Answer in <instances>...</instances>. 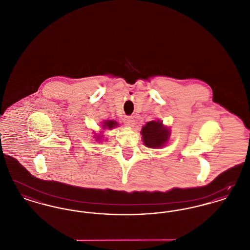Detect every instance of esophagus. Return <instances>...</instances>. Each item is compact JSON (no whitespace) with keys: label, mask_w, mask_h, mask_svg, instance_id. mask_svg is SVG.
<instances>
[{"label":"esophagus","mask_w":250,"mask_h":250,"mask_svg":"<svg viewBox=\"0 0 250 250\" xmlns=\"http://www.w3.org/2000/svg\"><path fill=\"white\" fill-rule=\"evenodd\" d=\"M124 123L128 126H133L135 125V120L132 116H126L124 120Z\"/></svg>","instance_id":"obj_1"}]
</instances>
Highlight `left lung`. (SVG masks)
<instances>
[{"mask_svg": "<svg viewBox=\"0 0 250 250\" xmlns=\"http://www.w3.org/2000/svg\"><path fill=\"white\" fill-rule=\"evenodd\" d=\"M144 145L149 148H158L164 146L167 142L169 132L164 127L161 122L152 121L147 123L142 129Z\"/></svg>", "mask_w": 250, "mask_h": 250, "instance_id": "8db88e82", "label": "left lung"}]
</instances>
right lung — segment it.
<instances>
[{
  "label": "right lung",
  "instance_id": "right-lung-1",
  "mask_svg": "<svg viewBox=\"0 0 250 250\" xmlns=\"http://www.w3.org/2000/svg\"><path fill=\"white\" fill-rule=\"evenodd\" d=\"M118 125V124L115 122V121H105L104 122V125H103V127L104 128H106L107 127L108 129H111L112 127H114V126H117ZM98 138V137H97ZM98 140V139H97Z\"/></svg>",
  "mask_w": 250,
  "mask_h": 250
}]
</instances>
